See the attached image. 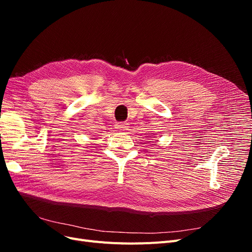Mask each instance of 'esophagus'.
Returning a JSON list of instances; mask_svg holds the SVG:
<instances>
[{
	"instance_id": "1",
	"label": "esophagus",
	"mask_w": 252,
	"mask_h": 252,
	"mask_svg": "<svg viewBox=\"0 0 252 252\" xmlns=\"http://www.w3.org/2000/svg\"><path fill=\"white\" fill-rule=\"evenodd\" d=\"M116 128L118 131H125L128 129V124L125 123V122H120V123H117Z\"/></svg>"
}]
</instances>
